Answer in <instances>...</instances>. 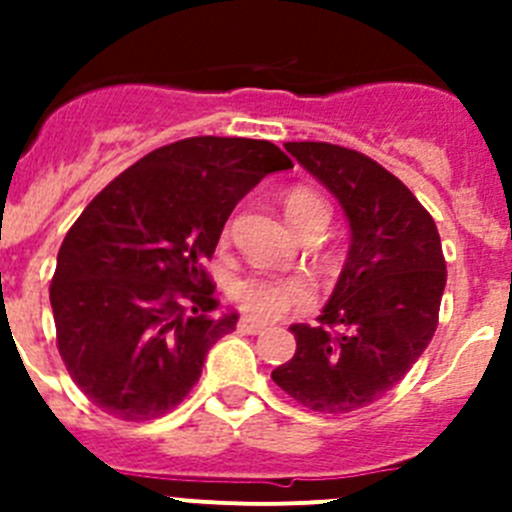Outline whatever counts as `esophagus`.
I'll use <instances>...</instances> for the list:
<instances>
[{
  "instance_id": "obj_1",
  "label": "esophagus",
  "mask_w": 512,
  "mask_h": 512,
  "mask_svg": "<svg viewBox=\"0 0 512 512\" xmlns=\"http://www.w3.org/2000/svg\"><path fill=\"white\" fill-rule=\"evenodd\" d=\"M238 330H241V333H248V336H259V333H264L266 330V325L259 323V320L241 318L238 320Z\"/></svg>"
}]
</instances>
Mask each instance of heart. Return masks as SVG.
<instances>
[{
  "instance_id": "heart-1",
  "label": "heart",
  "mask_w": 512,
  "mask_h": 512,
  "mask_svg": "<svg viewBox=\"0 0 512 512\" xmlns=\"http://www.w3.org/2000/svg\"><path fill=\"white\" fill-rule=\"evenodd\" d=\"M284 215L292 228L300 230L315 215H328L323 200L307 189H295L284 197ZM230 297L246 315L259 320L282 318L287 310H300L312 302V284L302 277H274V274H246L233 279Z\"/></svg>"
}]
</instances>
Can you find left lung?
Returning <instances> with one entry per match:
<instances>
[{
    "instance_id": "1",
    "label": "left lung",
    "mask_w": 512,
    "mask_h": 512,
    "mask_svg": "<svg viewBox=\"0 0 512 512\" xmlns=\"http://www.w3.org/2000/svg\"><path fill=\"white\" fill-rule=\"evenodd\" d=\"M341 205L351 246L320 325H292L297 351L271 379L318 413L366 408L395 387L431 343L446 261L433 217L395 174L330 143H287Z\"/></svg>"
}]
</instances>
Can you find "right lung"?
Segmentation results:
<instances>
[{"mask_svg":"<svg viewBox=\"0 0 512 512\" xmlns=\"http://www.w3.org/2000/svg\"><path fill=\"white\" fill-rule=\"evenodd\" d=\"M287 169L269 140H176L81 212L58 251L51 307L58 354L97 408L138 423L189 395L207 351L238 323V312H217L202 261L233 207Z\"/></svg>","mask_w":512,"mask_h":512,"instance_id":"1","label":"right lung"}]
</instances>
